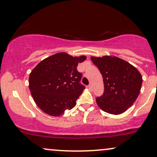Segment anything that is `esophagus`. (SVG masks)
Listing matches in <instances>:
<instances>
[{
	"label": "esophagus",
	"instance_id": "obj_1",
	"mask_svg": "<svg viewBox=\"0 0 157 157\" xmlns=\"http://www.w3.org/2000/svg\"><path fill=\"white\" fill-rule=\"evenodd\" d=\"M88 88L89 89H90V90H92V85H91V84H90V85H88Z\"/></svg>",
	"mask_w": 157,
	"mask_h": 157
}]
</instances>
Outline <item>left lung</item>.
Returning a JSON list of instances; mask_svg holds the SVG:
<instances>
[{"label":"left lung","mask_w":157,"mask_h":157,"mask_svg":"<svg viewBox=\"0 0 157 157\" xmlns=\"http://www.w3.org/2000/svg\"><path fill=\"white\" fill-rule=\"evenodd\" d=\"M102 75L104 93L96 98L104 112L112 114L124 112L136 101L142 85V77L138 69L116 56L91 57Z\"/></svg>","instance_id":"8db88e82"}]
</instances>
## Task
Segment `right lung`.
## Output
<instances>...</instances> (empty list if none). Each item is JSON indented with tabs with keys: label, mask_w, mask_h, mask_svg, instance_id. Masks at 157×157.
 <instances>
[{
	"label": "right lung",
	"mask_w": 157,
	"mask_h": 157,
	"mask_svg": "<svg viewBox=\"0 0 157 157\" xmlns=\"http://www.w3.org/2000/svg\"><path fill=\"white\" fill-rule=\"evenodd\" d=\"M86 57H73L59 53L48 57L33 69L29 88L36 104L51 116L59 117L72 109L85 89L82 74L77 67Z\"/></svg>",
	"instance_id": "right-lung-1"
}]
</instances>
